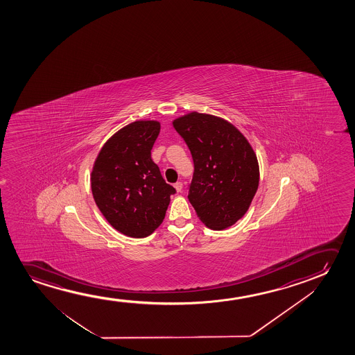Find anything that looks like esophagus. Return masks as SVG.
I'll return each instance as SVG.
<instances>
[{"instance_id":"1","label":"esophagus","mask_w":355,"mask_h":355,"mask_svg":"<svg viewBox=\"0 0 355 355\" xmlns=\"http://www.w3.org/2000/svg\"><path fill=\"white\" fill-rule=\"evenodd\" d=\"M175 190L178 191V193H180V191L183 190V183H182V182H177V183L175 184Z\"/></svg>"}]
</instances>
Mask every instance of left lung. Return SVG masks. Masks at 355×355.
I'll list each match as a JSON object with an SVG mask.
<instances>
[{
	"label": "left lung",
	"instance_id": "left-lung-1",
	"mask_svg": "<svg viewBox=\"0 0 355 355\" xmlns=\"http://www.w3.org/2000/svg\"><path fill=\"white\" fill-rule=\"evenodd\" d=\"M194 162L188 199L214 230L232 227L246 214L259 183L257 157L238 128L223 119L190 112L173 121Z\"/></svg>",
	"mask_w": 355,
	"mask_h": 355
}]
</instances>
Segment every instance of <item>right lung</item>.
<instances>
[{
	"label": "right lung",
	"instance_id": "add662e5",
	"mask_svg": "<svg viewBox=\"0 0 355 355\" xmlns=\"http://www.w3.org/2000/svg\"><path fill=\"white\" fill-rule=\"evenodd\" d=\"M160 133L157 121L132 122L104 144L93 166L94 201L114 228L131 238H146L165 218L171 195L151 149Z\"/></svg>",
	"mask_w": 355,
	"mask_h": 355
}]
</instances>
